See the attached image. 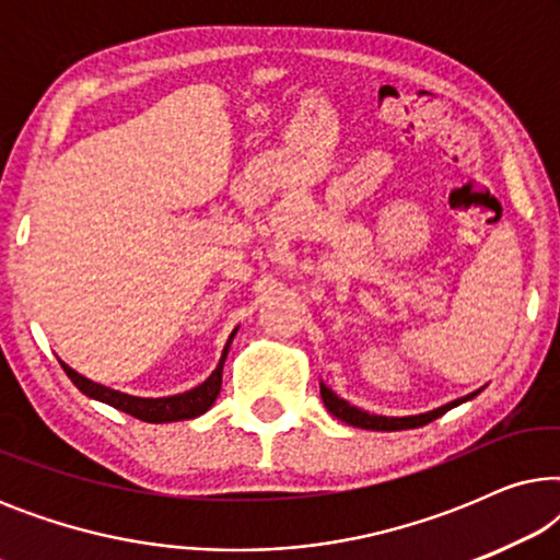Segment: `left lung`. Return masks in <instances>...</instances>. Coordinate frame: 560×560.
Returning a JSON list of instances; mask_svg holds the SVG:
<instances>
[{"label":"left lung","instance_id":"left-lung-1","mask_svg":"<svg viewBox=\"0 0 560 560\" xmlns=\"http://www.w3.org/2000/svg\"><path fill=\"white\" fill-rule=\"evenodd\" d=\"M474 395H477V393H471V395H466V397H458V400L443 405V408H435L431 412H420V416L387 418V416H372V412L354 408V405H349L347 400H341V397L336 395L334 389H328L324 382H320V397H324L326 410L331 412L334 418L343 420V423H347V425L364 428V431H408V428H420V425L431 423V420H435V418H441L443 412H448L451 408H456V405L471 400Z\"/></svg>","mask_w":560,"mask_h":560}]
</instances>
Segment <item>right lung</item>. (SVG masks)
Returning a JSON list of instances; mask_svg holds the SVG:
<instances>
[{
    "label": "right lung",
    "mask_w": 560,
    "mask_h": 560,
    "mask_svg": "<svg viewBox=\"0 0 560 560\" xmlns=\"http://www.w3.org/2000/svg\"><path fill=\"white\" fill-rule=\"evenodd\" d=\"M234 334H236V328H234ZM234 334L229 336L224 354H221L217 370L209 374V380L201 382V385L194 387V389H188V393L171 395V397L125 395V393H119V389L104 387V385H98V382L86 380L83 374L71 370V366L63 364V362H60V366H63L68 377H71L73 385L79 387L83 395L94 397V400H98V402L112 405V408L127 412V416H132L137 420H144V423H173V420H190V418L203 416V412L213 405V400L219 397L221 372H224V359L229 354V343H232Z\"/></svg>",
    "instance_id": "obj_1"
}]
</instances>
